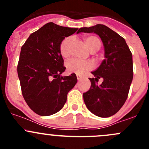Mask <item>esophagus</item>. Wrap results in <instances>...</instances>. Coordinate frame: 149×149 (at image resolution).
Returning <instances> with one entry per match:
<instances>
[{"label":"esophagus","instance_id":"1","mask_svg":"<svg viewBox=\"0 0 149 149\" xmlns=\"http://www.w3.org/2000/svg\"><path fill=\"white\" fill-rule=\"evenodd\" d=\"M76 76H77V79H78V81H80L82 79V76H81V75L77 74V75H76Z\"/></svg>","mask_w":149,"mask_h":149}]
</instances>
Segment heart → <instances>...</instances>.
Instances as JSON below:
<instances>
[{"instance_id":"1","label":"heart","mask_w":149,"mask_h":149,"mask_svg":"<svg viewBox=\"0 0 149 149\" xmlns=\"http://www.w3.org/2000/svg\"><path fill=\"white\" fill-rule=\"evenodd\" d=\"M73 38L70 37H66L61 44V53L63 57L69 56L70 53V45ZM86 45L91 52L98 50L101 47V42L98 37L95 36H86L84 37ZM66 68L70 73H76L77 74H83L84 72L91 68V64L88 61H83L78 58H71L65 63Z\"/></svg>"}]
</instances>
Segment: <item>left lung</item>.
Returning <instances> with one entry per match:
<instances>
[{
    "mask_svg": "<svg viewBox=\"0 0 149 149\" xmlns=\"http://www.w3.org/2000/svg\"><path fill=\"white\" fill-rule=\"evenodd\" d=\"M79 31L95 33L102 41L104 60L91 72L94 78L89 79L91 87L83 96L91 113L108 118L117 113L127 98L133 77V55L125 39L105 25L82 27ZM100 78L103 81L98 85Z\"/></svg>",
    "mask_w": 149,
    "mask_h": 149,
    "instance_id": "8db88e82",
    "label": "left lung"
}]
</instances>
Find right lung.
<instances>
[{
	"label": "right lung",
	"mask_w": 149,
	"mask_h": 149,
	"mask_svg": "<svg viewBox=\"0 0 149 149\" xmlns=\"http://www.w3.org/2000/svg\"><path fill=\"white\" fill-rule=\"evenodd\" d=\"M79 30L49 22L30 34L22 47L17 72L22 95L37 115L49 116L61 110L77 83L75 73L61 76L65 68L60 47Z\"/></svg>",
	"instance_id": "1"
}]
</instances>
